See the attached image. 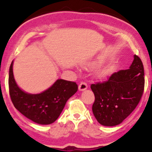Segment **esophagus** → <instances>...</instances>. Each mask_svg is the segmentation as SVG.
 Listing matches in <instances>:
<instances>
[{"mask_svg":"<svg viewBox=\"0 0 152 152\" xmlns=\"http://www.w3.org/2000/svg\"><path fill=\"white\" fill-rule=\"evenodd\" d=\"M87 88H88V86H87L86 82H81V83L78 86V89H79V91H84Z\"/></svg>","mask_w":152,"mask_h":152,"instance_id":"34e87169","label":"esophagus"}]
</instances>
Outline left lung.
<instances>
[{"instance_id":"left-lung-1","label":"left lung","mask_w":152,"mask_h":152,"mask_svg":"<svg viewBox=\"0 0 152 152\" xmlns=\"http://www.w3.org/2000/svg\"><path fill=\"white\" fill-rule=\"evenodd\" d=\"M144 76L142 60L134 55L129 69L114 73L107 81L91 85L95 96L92 111L99 124L116 126L129 116L144 93Z\"/></svg>"}]
</instances>
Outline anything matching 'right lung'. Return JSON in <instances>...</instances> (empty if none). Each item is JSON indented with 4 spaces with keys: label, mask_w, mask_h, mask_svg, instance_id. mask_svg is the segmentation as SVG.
<instances>
[{
    "label": "right lung",
    "mask_w": 152,
    "mask_h": 152,
    "mask_svg": "<svg viewBox=\"0 0 152 152\" xmlns=\"http://www.w3.org/2000/svg\"><path fill=\"white\" fill-rule=\"evenodd\" d=\"M9 94L15 108L31 121L39 124L54 122L64 109L66 103L78 91L75 82L58 79L48 89L38 94L23 91L15 83L13 73V61L8 77Z\"/></svg>",
    "instance_id": "right-lung-1"
}]
</instances>
